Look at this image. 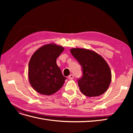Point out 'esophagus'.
Returning <instances> with one entry per match:
<instances>
[{
	"label": "esophagus",
	"mask_w": 133,
	"mask_h": 133,
	"mask_svg": "<svg viewBox=\"0 0 133 133\" xmlns=\"http://www.w3.org/2000/svg\"><path fill=\"white\" fill-rule=\"evenodd\" d=\"M74 75H73V74H70V75H69V78L70 79H73L74 78Z\"/></svg>",
	"instance_id": "1"
}]
</instances>
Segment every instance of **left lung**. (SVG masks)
Returning a JSON list of instances; mask_svg holds the SVG:
<instances>
[{
	"instance_id": "1",
	"label": "left lung",
	"mask_w": 133,
	"mask_h": 133,
	"mask_svg": "<svg viewBox=\"0 0 133 133\" xmlns=\"http://www.w3.org/2000/svg\"><path fill=\"white\" fill-rule=\"evenodd\" d=\"M70 52L82 67L83 75L78 83L81 92L89 97L104 94L111 80L110 69L105 60L89 49L72 48Z\"/></svg>"
}]
</instances>
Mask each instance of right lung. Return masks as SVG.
<instances>
[{
	"label": "right lung",
	"mask_w": 133,
	"mask_h": 133,
	"mask_svg": "<svg viewBox=\"0 0 133 133\" xmlns=\"http://www.w3.org/2000/svg\"><path fill=\"white\" fill-rule=\"evenodd\" d=\"M64 48L55 44L43 45L31 56L28 65L29 83L39 93L50 95L62 87L64 77L57 64V58Z\"/></svg>",
	"instance_id": "1"
}]
</instances>
